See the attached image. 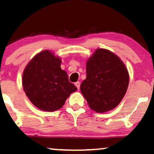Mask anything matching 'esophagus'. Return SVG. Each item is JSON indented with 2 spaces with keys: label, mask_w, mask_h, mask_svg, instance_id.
Returning <instances> with one entry per match:
<instances>
[{
  "label": "esophagus",
  "mask_w": 154,
  "mask_h": 154,
  "mask_svg": "<svg viewBox=\"0 0 154 154\" xmlns=\"http://www.w3.org/2000/svg\"><path fill=\"white\" fill-rule=\"evenodd\" d=\"M75 85L76 86V88H78V90L80 89V85H81V83H80L79 81L76 82V83H75Z\"/></svg>",
  "instance_id": "obj_1"
}]
</instances>
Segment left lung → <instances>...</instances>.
<instances>
[{
    "label": "left lung",
    "instance_id": "left-lung-1",
    "mask_svg": "<svg viewBox=\"0 0 154 154\" xmlns=\"http://www.w3.org/2000/svg\"><path fill=\"white\" fill-rule=\"evenodd\" d=\"M86 79L81 91L90 108L103 113L120 104L127 91L129 74L119 57L106 49H97L86 64Z\"/></svg>",
    "mask_w": 154,
    "mask_h": 154
}]
</instances>
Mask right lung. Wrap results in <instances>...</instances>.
<instances>
[{"mask_svg": "<svg viewBox=\"0 0 154 154\" xmlns=\"http://www.w3.org/2000/svg\"><path fill=\"white\" fill-rule=\"evenodd\" d=\"M61 62L53 53L44 50L37 54L24 69L23 88L29 100L41 110H58L77 90L69 81L67 73L61 69Z\"/></svg>", "mask_w": 154, "mask_h": 154, "instance_id": "obj_1", "label": "right lung"}]
</instances>
